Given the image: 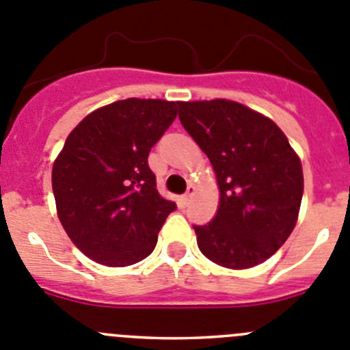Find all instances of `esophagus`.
<instances>
[{"instance_id": "esophagus-1", "label": "esophagus", "mask_w": 350, "mask_h": 350, "mask_svg": "<svg viewBox=\"0 0 350 350\" xmlns=\"http://www.w3.org/2000/svg\"><path fill=\"white\" fill-rule=\"evenodd\" d=\"M194 192H196V187H194V185H189L187 192H185L184 198H182V201H184V204H189V201H191V198L194 196Z\"/></svg>"}]
</instances>
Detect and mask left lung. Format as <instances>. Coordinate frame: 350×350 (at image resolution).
I'll list each match as a JSON object with an SVG mask.
<instances>
[{
	"mask_svg": "<svg viewBox=\"0 0 350 350\" xmlns=\"http://www.w3.org/2000/svg\"><path fill=\"white\" fill-rule=\"evenodd\" d=\"M178 118L213 166L219 208L194 227L208 260L241 271L290 238L304 194L299 154L271 118L227 98L178 102Z\"/></svg>",
	"mask_w": 350,
	"mask_h": 350,
	"instance_id": "1",
	"label": "left lung"
}]
</instances>
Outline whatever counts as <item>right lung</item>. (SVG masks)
Listing matches in <instances>:
<instances>
[{"label":"right lung","mask_w":350,"mask_h":350,"mask_svg":"<svg viewBox=\"0 0 350 350\" xmlns=\"http://www.w3.org/2000/svg\"><path fill=\"white\" fill-rule=\"evenodd\" d=\"M178 102L126 98L90 112L51 170L57 215L88 258L107 267L144 260L177 204L156 189L150 147L177 118Z\"/></svg>","instance_id":"1"}]
</instances>
